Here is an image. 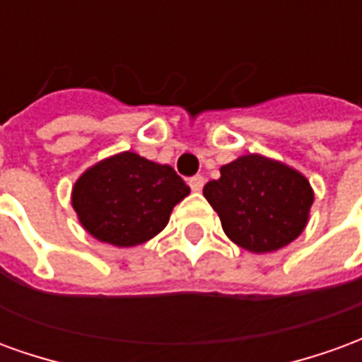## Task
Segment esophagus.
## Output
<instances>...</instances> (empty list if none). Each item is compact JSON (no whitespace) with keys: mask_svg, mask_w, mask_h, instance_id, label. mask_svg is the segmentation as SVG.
<instances>
[{"mask_svg":"<svg viewBox=\"0 0 362 362\" xmlns=\"http://www.w3.org/2000/svg\"><path fill=\"white\" fill-rule=\"evenodd\" d=\"M189 184V188L194 189V192H202V188H204V184H205V178L202 176V174H196V176H192L188 180Z\"/></svg>","mask_w":362,"mask_h":362,"instance_id":"34e87169","label":"esophagus"}]
</instances>
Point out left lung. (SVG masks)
I'll list each match as a JSON object with an SVG mask.
<instances>
[{
	"label": "left lung",
	"instance_id": "obj_1",
	"mask_svg": "<svg viewBox=\"0 0 362 362\" xmlns=\"http://www.w3.org/2000/svg\"><path fill=\"white\" fill-rule=\"evenodd\" d=\"M225 235L256 254L293 243L308 223L310 182L295 168L262 155H243L221 166L219 180L204 186Z\"/></svg>",
	"mask_w": 362,
	"mask_h": 362
}]
</instances>
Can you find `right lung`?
<instances>
[{"mask_svg": "<svg viewBox=\"0 0 362 362\" xmlns=\"http://www.w3.org/2000/svg\"><path fill=\"white\" fill-rule=\"evenodd\" d=\"M188 194L186 182L173 166L124 151L79 176L71 205L83 228L96 240L127 248L158 235L174 205Z\"/></svg>", "mask_w": 362, "mask_h": 362, "instance_id": "right-lung-1", "label": "right lung"}]
</instances>
